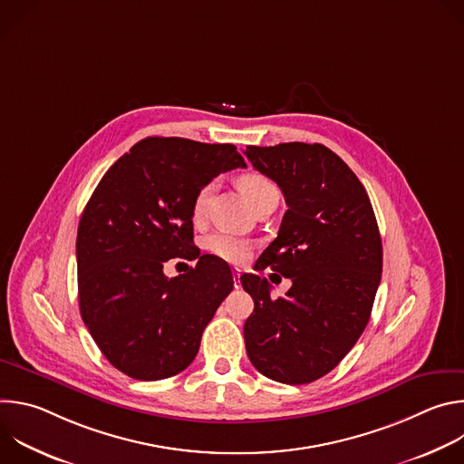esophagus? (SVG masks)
<instances>
[{
    "mask_svg": "<svg viewBox=\"0 0 464 464\" xmlns=\"http://www.w3.org/2000/svg\"><path fill=\"white\" fill-rule=\"evenodd\" d=\"M233 285H235V288L240 286V270L238 268H233Z\"/></svg>",
    "mask_w": 464,
    "mask_h": 464,
    "instance_id": "34e87169",
    "label": "esophagus"
}]
</instances>
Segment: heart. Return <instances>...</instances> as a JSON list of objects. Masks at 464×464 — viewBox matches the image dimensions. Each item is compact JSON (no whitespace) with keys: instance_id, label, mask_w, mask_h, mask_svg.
Here are the masks:
<instances>
[{"instance_id":"b5f03b06","label":"heart","mask_w":464,"mask_h":464,"mask_svg":"<svg viewBox=\"0 0 464 464\" xmlns=\"http://www.w3.org/2000/svg\"><path fill=\"white\" fill-rule=\"evenodd\" d=\"M237 185L253 206L260 200L264 194L270 190H276V185L266 176H262L258 172H247V174L238 176ZM209 198H211V183H206L204 187L196 190V194L192 198V208H190L194 222H200L206 217ZM204 247L211 255H215L226 262H233V264L244 262L251 253V244L246 238L231 235V233H224V231L206 237Z\"/></svg>"}]
</instances>
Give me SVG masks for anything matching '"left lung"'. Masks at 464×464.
<instances>
[{
	"label": "left lung",
	"instance_id": "1",
	"mask_svg": "<svg viewBox=\"0 0 464 464\" xmlns=\"http://www.w3.org/2000/svg\"><path fill=\"white\" fill-rule=\"evenodd\" d=\"M244 154L288 206L255 270L270 266L292 279L286 295L272 299L266 279L240 277L255 303L244 323L246 353L264 376L310 383L347 356L371 317L382 279L376 217L362 181L324 145L246 147Z\"/></svg>",
	"mask_w": 464,
	"mask_h": 464
}]
</instances>
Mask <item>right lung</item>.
<instances>
[{"instance_id": "right-lung-1", "label": "right lung", "mask_w": 464, "mask_h": 464, "mask_svg": "<svg viewBox=\"0 0 464 464\" xmlns=\"http://www.w3.org/2000/svg\"><path fill=\"white\" fill-rule=\"evenodd\" d=\"M246 167L235 145L147 138L102 176L77 233L81 315L106 360L136 380L187 369L204 328L233 290L227 262L192 242V198L220 172ZM198 256L169 280V257Z\"/></svg>"}]
</instances>
